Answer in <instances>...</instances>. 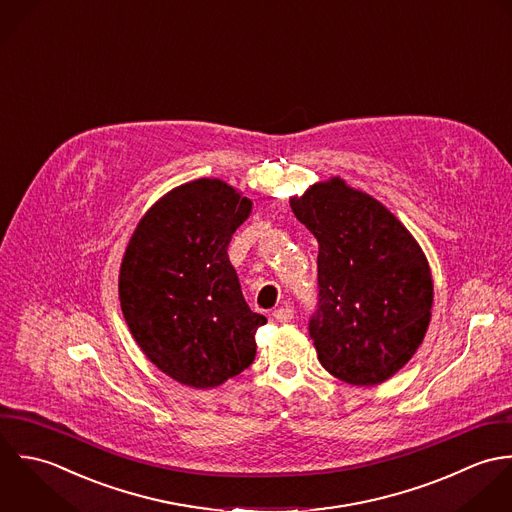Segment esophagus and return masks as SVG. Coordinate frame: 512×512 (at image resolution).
Segmentation results:
<instances>
[{
  "mask_svg": "<svg viewBox=\"0 0 512 512\" xmlns=\"http://www.w3.org/2000/svg\"><path fill=\"white\" fill-rule=\"evenodd\" d=\"M293 308L289 307V305H285V307L275 308V312H273V316L279 320V322H291L293 320Z\"/></svg>",
  "mask_w": 512,
  "mask_h": 512,
  "instance_id": "obj_1",
  "label": "esophagus"
}]
</instances>
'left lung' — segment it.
I'll return each mask as SVG.
<instances>
[{
	"mask_svg": "<svg viewBox=\"0 0 512 512\" xmlns=\"http://www.w3.org/2000/svg\"><path fill=\"white\" fill-rule=\"evenodd\" d=\"M291 207L318 241V303L308 334L324 370L376 386L404 368L431 318L433 281L408 229L340 178L314 184Z\"/></svg>",
	"mask_w": 512,
	"mask_h": 512,
	"instance_id": "1",
	"label": "left lung"
}]
</instances>
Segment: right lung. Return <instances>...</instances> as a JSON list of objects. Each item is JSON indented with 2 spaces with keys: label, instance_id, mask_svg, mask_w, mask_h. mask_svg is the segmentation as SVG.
Segmentation results:
<instances>
[{
  "label": "right lung",
  "instance_id": "right-lung-1",
  "mask_svg": "<svg viewBox=\"0 0 512 512\" xmlns=\"http://www.w3.org/2000/svg\"><path fill=\"white\" fill-rule=\"evenodd\" d=\"M251 202L221 180H196L166 194L140 219L120 265L126 324L164 374L213 388L255 360L267 322L243 299L227 247Z\"/></svg>",
  "mask_w": 512,
  "mask_h": 512
}]
</instances>
